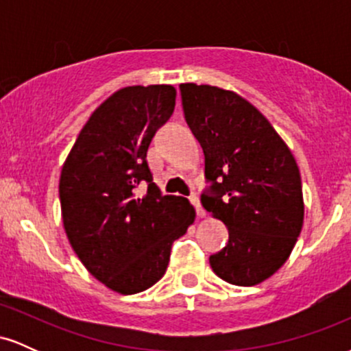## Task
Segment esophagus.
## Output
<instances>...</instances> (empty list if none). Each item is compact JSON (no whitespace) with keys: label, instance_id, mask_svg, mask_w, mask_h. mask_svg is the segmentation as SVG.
Here are the masks:
<instances>
[{"label":"esophagus","instance_id":"obj_1","mask_svg":"<svg viewBox=\"0 0 351 351\" xmlns=\"http://www.w3.org/2000/svg\"><path fill=\"white\" fill-rule=\"evenodd\" d=\"M189 201H191V204L193 206H195V209H196V215H198L199 217H204L206 216V211H204L203 209V206H201V203H199V198L196 195H191L189 196Z\"/></svg>","mask_w":351,"mask_h":351}]
</instances>
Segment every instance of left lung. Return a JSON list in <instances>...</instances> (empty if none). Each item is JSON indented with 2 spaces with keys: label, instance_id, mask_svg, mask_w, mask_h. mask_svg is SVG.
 Segmentation results:
<instances>
[{
  "label": "left lung",
  "instance_id": "left-lung-1",
  "mask_svg": "<svg viewBox=\"0 0 351 351\" xmlns=\"http://www.w3.org/2000/svg\"><path fill=\"white\" fill-rule=\"evenodd\" d=\"M180 90L211 183L201 203L229 231L226 247L209 264L229 284H261L289 259L304 224L295 158L269 120L236 92L196 84H181Z\"/></svg>",
  "mask_w": 351,
  "mask_h": 351
}]
</instances>
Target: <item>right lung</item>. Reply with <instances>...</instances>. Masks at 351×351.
I'll list each match as a JSON object with an SVG mask.
<instances>
[{
  "instance_id": "right-lung-1",
  "label": "right lung",
  "mask_w": 351,
  "mask_h": 351,
  "mask_svg": "<svg viewBox=\"0 0 351 351\" xmlns=\"http://www.w3.org/2000/svg\"><path fill=\"white\" fill-rule=\"evenodd\" d=\"M173 86H132L112 94L84 125L59 180L67 239L110 291L132 295L165 276L171 244L195 223L181 196H163L147 163L150 142L175 110ZM145 180V196L134 188Z\"/></svg>"
}]
</instances>
